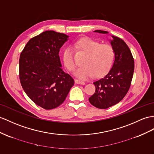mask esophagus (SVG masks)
Wrapping results in <instances>:
<instances>
[{
  "instance_id": "obj_1",
  "label": "esophagus",
  "mask_w": 154,
  "mask_h": 154,
  "mask_svg": "<svg viewBox=\"0 0 154 154\" xmlns=\"http://www.w3.org/2000/svg\"><path fill=\"white\" fill-rule=\"evenodd\" d=\"M74 82H75V83H76V84H82V85H84L85 84V82H84L81 81V80H78V79H75Z\"/></svg>"
}]
</instances>
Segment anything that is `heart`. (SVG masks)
I'll use <instances>...</instances> for the list:
<instances>
[{"label":"heart","mask_w":154,"mask_h":154,"mask_svg":"<svg viewBox=\"0 0 154 154\" xmlns=\"http://www.w3.org/2000/svg\"><path fill=\"white\" fill-rule=\"evenodd\" d=\"M75 46L86 54L82 64L75 71V76L82 80H88L95 76L105 75L111 69L114 59V50L109 44H101L98 41L84 37L76 41ZM63 63L70 72L74 70L76 63L74 51L71 47L65 49L63 54Z\"/></svg>","instance_id":"b5f03b06"}]
</instances>
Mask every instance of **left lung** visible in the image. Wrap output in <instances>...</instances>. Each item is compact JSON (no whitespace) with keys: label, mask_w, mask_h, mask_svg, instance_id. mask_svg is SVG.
<instances>
[{"label":"left lung","mask_w":154,"mask_h":154,"mask_svg":"<svg viewBox=\"0 0 154 154\" xmlns=\"http://www.w3.org/2000/svg\"><path fill=\"white\" fill-rule=\"evenodd\" d=\"M96 32L107 34V31L97 30ZM112 47L115 60L112 69L103 78L93 82L95 92L89 98L93 106L106 109L124 98L130 88L133 76L134 59L128 46L122 39L112 36Z\"/></svg>","instance_id":"obj_1"}]
</instances>
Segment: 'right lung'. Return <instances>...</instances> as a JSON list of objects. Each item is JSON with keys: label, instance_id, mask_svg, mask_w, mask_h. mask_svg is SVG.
Listing matches in <instances>:
<instances>
[{"label": "right lung", "instance_id": "add662e5", "mask_svg": "<svg viewBox=\"0 0 154 154\" xmlns=\"http://www.w3.org/2000/svg\"><path fill=\"white\" fill-rule=\"evenodd\" d=\"M68 36L46 31L26 44L20 57V80L24 91L36 105L46 110L64 102L74 84L61 69L59 52Z\"/></svg>", "mask_w": 154, "mask_h": 154}]
</instances>
